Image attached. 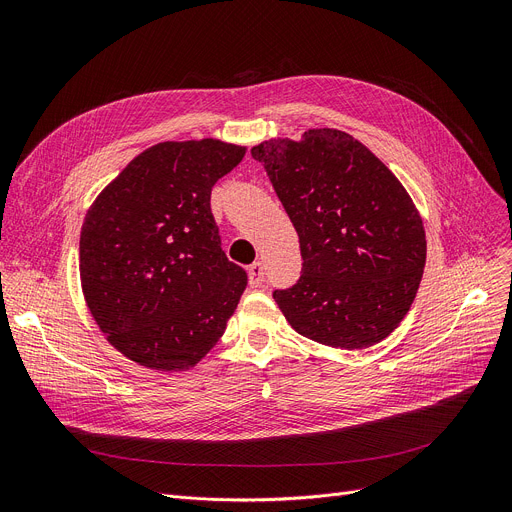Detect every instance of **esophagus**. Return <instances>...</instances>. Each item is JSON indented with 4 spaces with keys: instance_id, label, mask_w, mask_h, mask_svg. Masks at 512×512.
I'll return each mask as SVG.
<instances>
[{
    "instance_id": "34e87169",
    "label": "esophagus",
    "mask_w": 512,
    "mask_h": 512,
    "mask_svg": "<svg viewBox=\"0 0 512 512\" xmlns=\"http://www.w3.org/2000/svg\"><path fill=\"white\" fill-rule=\"evenodd\" d=\"M265 280V270H263V263L261 261H255L253 265H249V284L253 288L261 286Z\"/></svg>"
}]
</instances>
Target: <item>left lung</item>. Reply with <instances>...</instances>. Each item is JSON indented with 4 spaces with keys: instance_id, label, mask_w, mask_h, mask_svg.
I'll use <instances>...</instances> for the list:
<instances>
[{
    "instance_id": "1",
    "label": "left lung",
    "mask_w": 512,
    "mask_h": 512,
    "mask_svg": "<svg viewBox=\"0 0 512 512\" xmlns=\"http://www.w3.org/2000/svg\"><path fill=\"white\" fill-rule=\"evenodd\" d=\"M299 234L297 284L274 290L288 324L315 342L367 348L411 309L425 230L398 178L351 134L315 128L303 141L251 149Z\"/></svg>"
}]
</instances>
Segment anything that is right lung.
Masks as SVG:
<instances>
[{"mask_svg":"<svg viewBox=\"0 0 512 512\" xmlns=\"http://www.w3.org/2000/svg\"><path fill=\"white\" fill-rule=\"evenodd\" d=\"M245 147L159 143L134 157L89 209L80 282L97 326L134 363L180 371L226 330L247 272L228 261L211 188Z\"/></svg>","mask_w":512,"mask_h":512,"instance_id":"right-lung-1","label":"right lung"}]
</instances>
